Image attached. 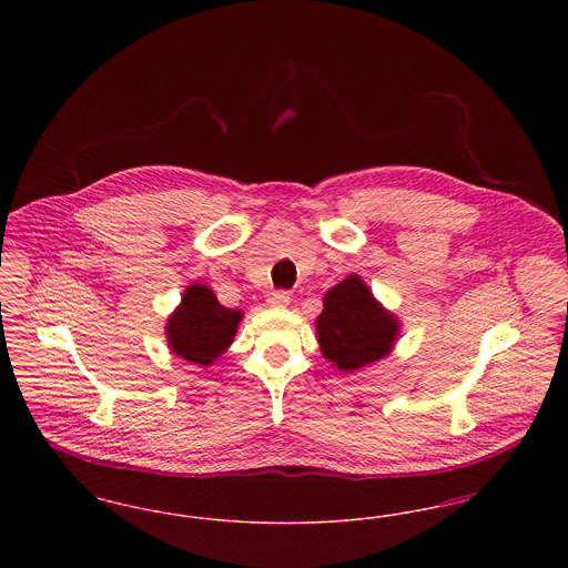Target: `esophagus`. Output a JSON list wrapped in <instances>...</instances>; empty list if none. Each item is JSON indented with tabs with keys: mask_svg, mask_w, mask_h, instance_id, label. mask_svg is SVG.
I'll return each instance as SVG.
<instances>
[{
	"mask_svg": "<svg viewBox=\"0 0 568 568\" xmlns=\"http://www.w3.org/2000/svg\"><path fill=\"white\" fill-rule=\"evenodd\" d=\"M290 292H285V290H276L274 294H272L271 302L272 306H276V308H283V306H287L290 304Z\"/></svg>",
	"mask_w": 568,
	"mask_h": 568,
	"instance_id": "1",
	"label": "esophagus"
}]
</instances>
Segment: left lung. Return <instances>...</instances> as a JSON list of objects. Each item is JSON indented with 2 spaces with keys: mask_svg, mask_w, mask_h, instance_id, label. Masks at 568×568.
<instances>
[{
  "mask_svg": "<svg viewBox=\"0 0 568 568\" xmlns=\"http://www.w3.org/2000/svg\"><path fill=\"white\" fill-rule=\"evenodd\" d=\"M398 322L389 315L359 276H347L324 297L317 317L322 353L338 368L352 373L392 352Z\"/></svg>",
  "mask_w": 568,
  "mask_h": 568,
  "instance_id": "obj_1",
  "label": "left lung"
}]
</instances>
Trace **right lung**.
I'll list each match as a JSON object with an SVG mask.
<instances>
[{
  "mask_svg": "<svg viewBox=\"0 0 568 568\" xmlns=\"http://www.w3.org/2000/svg\"><path fill=\"white\" fill-rule=\"evenodd\" d=\"M241 317V311L221 306L206 285H190L168 320V343L183 359L209 366L232 345Z\"/></svg>",
  "mask_w": 568,
  "mask_h": 568,
  "instance_id": "add662e5",
  "label": "right lung"
}]
</instances>
